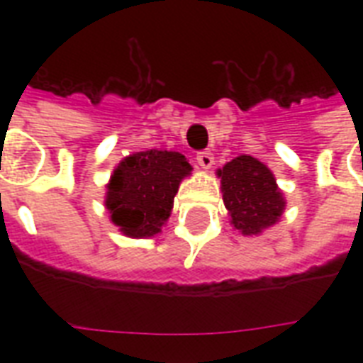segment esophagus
Segmentation results:
<instances>
[{
    "mask_svg": "<svg viewBox=\"0 0 363 363\" xmlns=\"http://www.w3.org/2000/svg\"><path fill=\"white\" fill-rule=\"evenodd\" d=\"M198 164L203 167V169H209L211 165L215 164V156H213V152L211 150H201V152H198Z\"/></svg>",
    "mask_w": 363,
    "mask_h": 363,
    "instance_id": "34e87169",
    "label": "esophagus"
}]
</instances>
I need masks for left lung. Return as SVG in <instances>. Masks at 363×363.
<instances>
[{"mask_svg": "<svg viewBox=\"0 0 363 363\" xmlns=\"http://www.w3.org/2000/svg\"><path fill=\"white\" fill-rule=\"evenodd\" d=\"M218 177L232 224L242 235H256L279 220L284 198L262 162L242 154L218 169Z\"/></svg>", "mask_w": 363, "mask_h": 363, "instance_id": "8db88e82", "label": "left lung"}]
</instances>
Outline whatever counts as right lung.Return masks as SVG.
<instances>
[{"instance_id":"obj_1","label":"right lung","mask_w":363,"mask_h":363,"mask_svg":"<svg viewBox=\"0 0 363 363\" xmlns=\"http://www.w3.org/2000/svg\"><path fill=\"white\" fill-rule=\"evenodd\" d=\"M181 152L147 150L122 160L107 186L111 220L130 238H152L169 218L179 184L190 175Z\"/></svg>"}]
</instances>
